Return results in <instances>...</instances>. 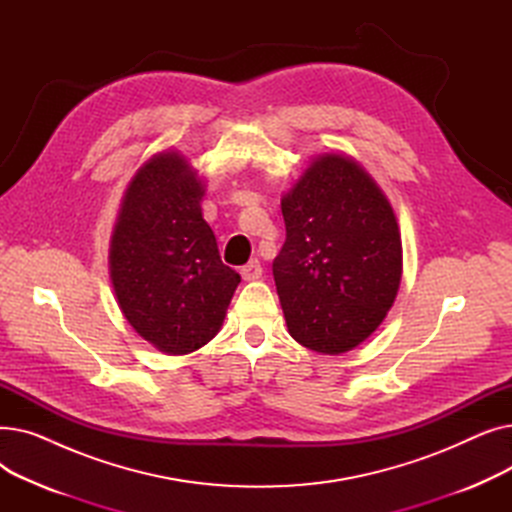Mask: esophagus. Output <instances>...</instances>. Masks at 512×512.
<instances>
[{
    "label": "esophagus",
    "mask_w": 512,
    "mask_h": 512,
    "mask_svg": "<svg viewBox=\"0 0 512 512\" xmlns=\"http://www.w3.org/2000/svg\"><path fill=\"white\" fill-rule=\"evenodd\" d=\"M261 274H263V267H261V263H259L257 259H253V261H249L247 265L240 267V276H242V280H245V282L259 280Z\"/></svg>",
    "instance_id": "esophagus-1"
}]
</instances>
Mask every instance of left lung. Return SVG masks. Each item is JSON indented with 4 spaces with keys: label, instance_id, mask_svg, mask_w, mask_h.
Here are the masks:
<instances>
[{
    "label": "left lung",
    "instance_id": "8db88e82",
    "mask_svg": "<svg viewBox=\"0 0 512 512\" xmlns=\"http://www.w3.org/2000/svg\"><path fill=\"white\" fill-rule=\"evenodd\" d=\"M286 240L274 280L290 336L342 355L390 311L402 276L396 215L359 161L315 157L282 197Z\"/></svg>",
    "mask_w": 512,
    "mask_h": 512
}]
</instances>
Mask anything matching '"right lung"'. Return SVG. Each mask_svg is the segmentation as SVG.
<instances>
[{
  "mask_svg": "<svg viewBox=\"0 0 512 512\" xmlns=\"http://www.w3.org/2000/svg\"><path fill=\"white\" fill-rule=\"evenodd\" d=\"M205 184L176 151L132 176L110 245V276L128 324L157 351L188 355L220 332L240 276L203 220Z\"/></svg>",
  "mask_w": 512,
  "mask_h": 512,
  "instance_id": "right-lung-1",
  "label": "right lung"
}]
</instances>
